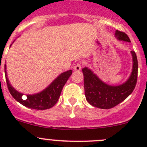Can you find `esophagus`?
I'll list each match as a JSON object with an SVG mask.
<instances>
[{"mask_svg":"<svg viewBox=\"0 0 147 147\" xmlns=\"http://www.w3.org/2000/svg\"><path fill=\"white\" fill-rule=\"evenodd\" d=\"M81 69H82V64L80 63H78L74 67V69L77 71H80Z\"/></svg>","mask_w":147,"mask_h":147,"instance_id":"1","label":"esophagus"}]
</instances>
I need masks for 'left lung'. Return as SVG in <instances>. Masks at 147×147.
I'll return each instance as SVG.
<instances>
[{"mask_svg":"<svg viewBox=\"0 0 147 147\" xmlns=\"http://www.w3.org/2000/svg\"><path fill=\"white\" fill-rule=\"evenodd\" d=\"M115 35L118 40L131 42L124 32L117 30ZM133 69L128 80L119 86H111L102 82L88 68L82 69L86 100L91 105L101 109H111L128 97L135 88L137 81L138 61L135 52L131 51Z\"/></svg>","mask_w":147,"mask_h":147,"instance_id":"left-lung-1","label":"left lung"}]
</instances>
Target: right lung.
I'll return each instance as SVG.
<instances>
[{"label":"right lung","instance_id":"obj_1","mask_svg":"<svg viewBox=\"0 0 147 147\" xmlns=\"http://www.w3.org/2000/svg\"><path fill=\"white\" fill-rule=\"evenodd\" d=\"M72 73V70H68L63 72L61 75H59L45 90L33 95H27V97L23 98V94L16 91L10 84L8 78H7L5 65V74L7 86L13 98L20 102L21 105L28 108L38 109V110L50 109L57 103L61 94L62 90Z\"/></svg>","mask_w":147,"mask_h":147}]
</instances>
